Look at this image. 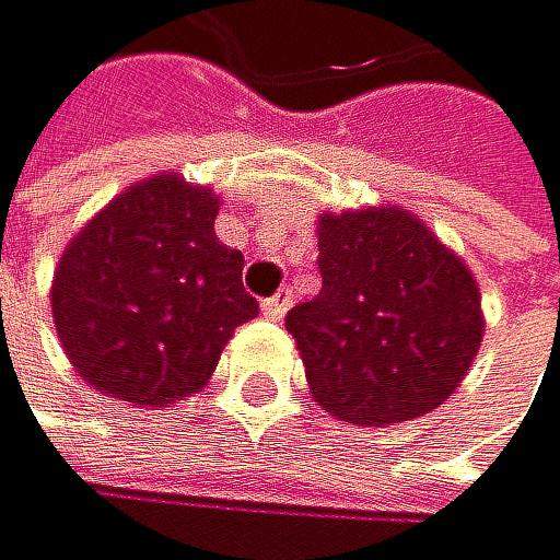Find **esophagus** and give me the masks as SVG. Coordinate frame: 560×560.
Wrapping results in <instances>:
<instances>
[{"label":"esophagus","instance_id":"1","mask_svg":"<svg viewBox=\"0 0 560 560\" xmlns=\"http://www.w3.org/2000/svg\"><path fill=\"white\" fill-rule=\"evenodd\" d=\"M289 303H292L289 289H285V292H275V295H268L265 303H261V313H265L268 319H282V316L289 313Z\"/></svg>","mask_w":560,"mask_h":560}]
</instances>
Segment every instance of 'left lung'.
<instances>
[{
	"label": "left lung",
	"mask_w": 560,
	"mask_h": 560,
	"mask_svg": "<svg viewBox=\"0 0 560 560\" xmlns=\"http://www.w3.org/2000/svg\"><path fill=\"white\" fill-rule=\"evenodd\" d=\"M323 289L285 316L313 399L337 420L385 427L438 409L482 343L471 271L402 209L319 220Z\"/></svg>",
	"instance_id": "obj_1"
}]
</instances>
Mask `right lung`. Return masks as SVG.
I'll use <instances>...</instances> for the list:
<instances>
[{
    "instance_id": "add662e5",
    "label": "right lung",
    "mask_w": 560,
    "mask_h": 560,
    "mask_svg": "<svg viewBox=\"0 0 560 560\" xmlns=\"http://www.w3.org/2000/svg\"><path fill=\"white\" fill-rule=\"evenodd\" d=\"M220 199L161 175L113 199L68 244L54 275V323L89 385L133 406L206 385L223 343L257 316L244 254L217 241Z\"/></svg>"
}]
</instances>
